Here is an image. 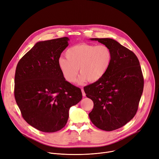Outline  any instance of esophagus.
Returning <instances> with one entry per match:
<instances>
[{"label": "esophagus", "instance_id": "esophagus-1", "mask_svg": "<svg viewBox=\"0 0 159 159\" xmlns=\"http://www.w3.org/2000/svg\"><path fill=\"white\" fill-rule=\"evenodd\" d=\"M81 91H82V96H83V97H85V96H86V93H84V89H81Z\"/></svg>", "mask_w": 159, "mask_h": 159}]
</instances>
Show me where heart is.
Segmentation results:
<instances>
[{
    "instance_id": "b5f03b06",
    "label": "heart",
    "mask_w": 159,
    "mask_h": 159,
    "mask_svg": "<svg viewBox=\"0 0 159 159\" xmlns=\"http://www.w3.org/2000/svg\"><path fill=\"white\" fill-rule=\"evenodd\" d=\"M66 56L58 59V68L64 79L70 83L76 80L79 69V84L87 80L95 82L101 80L109 70L112 61L111 49L104 44H79L67 49Z\"/></svg>"
}]
</instances>
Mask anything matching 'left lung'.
Masks as SVG:
<instances>
[{
    "label": "left lung",
    "instance_id": "obj_1",
    "mask_svg": "<svg viewBox=\"0 0 159 159\" xmlns=\"http://www.w3.org/2000/svg\"><path fill=\"white\" fill-rule=\"evenodd\" d=\"M109 48L112 61L104 76L84 88L93 102L91 121L102 130L119 129L135 115L143 92L144 78L135 54L112 39H91Z\"/></svg>",
    "mask_w": 159,
    "mask_h": 159
}]
</instances>
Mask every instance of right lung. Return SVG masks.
<instances>
[{
    "label": "right lung",
    "mask_w": 159,
    "mask_h": 159,
    "mask_svg": "<svg viewBox=\"0 0 159 159\" xmlns=\"http://www.w3.org/2000/svg\"><path fill=\"white\" fill-rule=\"evenodd\" d=\"M69 40L38 42L16 66V102L23 119L41 131L53 133L63 128L70 108L82 98L80 89L67 82L58 68V59Z\"/></svg>",
    "instance_id": "1"
}]
</instances>
